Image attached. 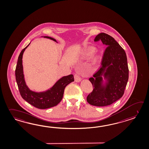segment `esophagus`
Listing matches in <instances>:
<instances>
[{
	"mask_svg": "<svg viewBox=\"0 0 149 149\" xmlns=\"http://www.w3.org/2000/svg\"><path fill=\"white\" fill-rule=\"evenodd\" d=\"M74 79H75V81L76 82L79 83L81 81V79L79 74H75L74 76Z\"/></svg>",
	"mask_w": 149,
	"mask_h": 149,
	"instance_id": "34e87169",
	"label": "esophagus"
}]
</instances>
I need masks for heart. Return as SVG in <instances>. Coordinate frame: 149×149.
I'll use <instances>...</instances> for the list:
<instances>
[{
	"mask_svg": "<svg viewBox=\"0 0 149 149\" xmlns=\"http://www.w3.org/2000/svg\"><path fill=\"white\" fill-rule=\"evenodd\" d=\"M94 49L93 48H90L89 49H88V50L86 52V53H85V56L86 57H88V56H90L92 53L94 51ZM99 56L98 55H96L95 56H93V61L94 62H96L97 61L98 59H99Z\"/></svg>",
	"mask_w": 149,
	"mask_h": 149,
	"instance_id": "b5f03b06",
	"label": "heart"
}]
</instances>
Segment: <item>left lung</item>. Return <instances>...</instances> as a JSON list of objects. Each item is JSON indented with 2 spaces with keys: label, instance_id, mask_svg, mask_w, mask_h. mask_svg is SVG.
<instances>
[{
  "label": "left lung",
  "instance_id": "8db88e82",
  "mask_svg": "<svg viewBox=\"0 0 149 149\" xmlns=\"http://www.w3.org/2000/svg\"><path fill=\"white\" fill-rule=\"evenodd\" d=\"M101 40L107 46L104 54L102 66L90 77L92 93L86 100L91 105L108 106L123 97L128 80L129 70L126 53L112 37L105 33L96 36L94 41Z\"/></svg>",
  "mask_w": 149,
  "mask_h": 149
}]
</instances>
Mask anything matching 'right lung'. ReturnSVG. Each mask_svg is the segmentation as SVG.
<instances>
[{
  "label": "right lung",
  "instance_id": "obj_1",
  "mask_svg": "<svg viewBox=\"0 0 149 149\" xmlns=\"http://www.w3.org/2000/svg\"><path fill=\"white\" fill-rule=\"evenodd\" d=\"M58 43L56 40L51 37L44 36ZM31 43V42H30ZM30 43L23 49L18 57L15 78L20 95L24 100L30 105L40 109H46L56 106L61 102L63 96L65 87L74 81L73 74L63 76L58 79L49 89L43 92H35L30 90L26 86L23 74L22 57L24 52Z\"/></svg>",
  "mask_w": 149,
  "mask_h": 149
}]
</instances>
